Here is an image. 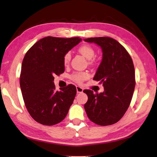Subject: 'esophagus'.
<instances>
[{"label": "esophagus", "mask_w": 157, "mask_h": 157, "mask_svg": "<svg viewBox=\"0 0 157 157\" xmlns=\"http://www.w3.org/2000/svg\"><path fill=\"white\" fill-rule=\"evenodd\" d=\"M76 89H77V92H78V93H82V92H83V89L81 87H79V86H77Z\"/></svg>", "instance_id": "esophagus-1"}]
</instances>
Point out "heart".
<instances>
[{
	"mask_svg": "<svg viewBox=\"0 0 157 157\" xmlns=\"http://www.w3.org/2000/svg\"><path fill=\"white\" fill-rule=\"evenodd\" d=\"M78 50L79 53H81L84 57H85L87 59H90V65H92V64L93 63V61L92 60V59L95 56L96 52L92 46L85 44V45H81L80 47L79 48ZM70 59H71V52L70 51L67 52L63 57L64 64H65V65H67V64L69 63ZM88 78H89V74H88L87 72H75V73L72 74L71 76L72 80H74L75 82H76L78 83L82 82L84 80H85V79H87Z\"/></svg>",
	"mask_w": 157,
	"mask_h": 157,
	"instance_id": "1",
	"label": "heart"
}]
</instances>
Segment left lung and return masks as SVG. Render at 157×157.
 <instances>
[{"label": "left lung", "instance_id": "8db88e82", "mask_svg": "<svg viewBox=\"0 0 157 157\" xmlns=\"http://www.w3.org/2000/svg\"><path fill=\"white\" fill-rule=\"evenodd\" d=\"M94 43L102 50V60L93 79L100 81L104 92L94 94L85 90L88 97L85 104L87 117L101 126L115 124L121 120L129 107L135 87V72L129 52L112 37H90L84 40Z\"/></svg>", "mask_w": 157, "mask_h": 157}]
</instances>
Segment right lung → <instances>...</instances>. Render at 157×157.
Instances as JSON below:
<instances>
[{"label":"right lung","instance_id":"1","mask_svg":"<svg viewBox=\"0 0 157 157\" xmlns=\"http://www.w3.org/2000/svg\"><path fill=\"white\" fill-rule=\"evenodd\" d=\"M82 40L79 37L48 36L35 43L26 52L21 67L20 85L28 112L41 124L51 126L65 118L75 98L73 85L56 90L54 76L65 71L63 57Z\"/></svg>","mask_w":157,"mask_h":157}]
</instances>
